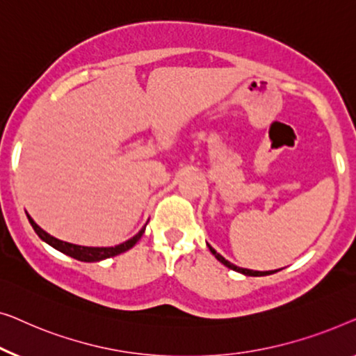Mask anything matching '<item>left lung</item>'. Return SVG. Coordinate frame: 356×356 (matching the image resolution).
<instances>
[{"mask_svg": "<svg viewBox=\"0 0 356 356\" xmlns=\"http://www.w3.org/2000/svg\"><path fill=\"white\" fill-rule=\"evenodd\" d=\"M208 248H209V252H211L213 254H214V258L218 259V261H221L224 266H227L229 269H232V271H237V273H242V274H245V276H268V274H273V271H253V269H245V268H238V266H235V264H232L230 261H227L226 258L224 257H221V254H219L216 250H214L211 245H208ZM276 273V271H274Z\"/></svg>", "mask_w": 356, "mask_h": 356, "instance_id": "1", "label": "left lung"}]
</instances>
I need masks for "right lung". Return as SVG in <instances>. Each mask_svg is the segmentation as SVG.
<instances>
[{
	"label": "right lung",
	"mask_w": 356,
	"mask_h": 356,
	"mask_svg": "<svg viewBox=\"0 0 356 356\" xmlns=\"http://www.w3.org/2000/svg\"><path fill=\"white\" fill-rule=\"evenodd\" d=\"M27 218H29V222L32 224L33 230L37 232V235L43 240V242L51 245L53 248L59 250V252L67 254V257L76 258V259H79V261H85V263L102 261V259L116 257V254H121L124 252H127V250L132 248L134 245L138 242L140 237H142L143 232H145V227H142L137 235H134V237L129 238L127 242H124L121 245H116V247H82V245L69 243V242H64V240H59L56 237H53V235L44 232V230L40 227L38 224L29 216V214H27Z\"/></svg>",
	"instance_id": "obj_1"
}]
</instances>
